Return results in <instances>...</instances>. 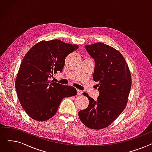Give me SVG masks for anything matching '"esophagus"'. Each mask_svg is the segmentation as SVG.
Wrapping results in <instances>:
<instances>
[{
  "label": "esophagus",
  "mask_w": 152,
  "mask_h": 152,
  "mask_svg": "<svg viewBox=\"0 0 152 152\" xmlns=\"http://www.w3.org/2000/svg\"><path fill=\"white\" fill-rule=\"evenodd\" d=\"M77 94H78V95H81V94H83V92H82V91H81V90H79V89H77Z\"/></svg>",
  "instance_id": "34e87169"
}]
</instances>
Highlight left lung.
Wrapping results in <instances>:
<instances>
[{
    "label": "left lung",
    "mask_w": 152,
    "mask_h": 152,
    "mask_svg": "<svg viewBox=\"0 0 152 152\" xmlns=\"http://www.w3.org/2000/svg\"><path fill=\"white\" fill-rule=\"evenodd\" d=\"M94 59L93 80L99 95L95 101L86 92L88 107L79 111L82 123L91 129H101L113 123L124 110L132 86L130 72L121 53L103 43L85 46Z\"/></svg>",
    "instance_id": "left-lung-1"
}]
</instances>
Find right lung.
Masks as SVG:
<instances>
[{
  "label": "right lung",
  "instance_id": "add662e5",
  "mask_svg": "<svg viewBox=\"0 0 152 152\" xmlns=\"http://www.w3.org/2000/svg\"><path fill=\"white\" fill-rule=\"evenodd\" d=\"M78 49L76 45L59 39L42 41L25 55L15 80V89L23 109L31 118L45 121L53 116L63 98L76 95V89L50 81L63 71L65 58Z\"/></svg>",
  "mask_w": 152,
  "mask_h": 152
}]
</instances>
